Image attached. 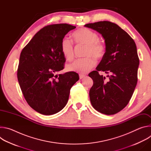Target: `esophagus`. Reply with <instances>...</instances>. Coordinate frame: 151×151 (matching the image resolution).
Masks as SVG:
<instances>
[{"instance_id":"34e87169","label":"esophagus","mask_w":151,"mask_h":151,"mask_svg":"<svg viewBox=\"0 0 151 151\" xmlns=\"http://www.w3.org/2000/svg\"><path fill=\"white\" fill-rule=\"evenodd\" d=\"M85 76V75H82V74H80L79 75V79H82V78H83Z\"/></svg>"}]
</instances>
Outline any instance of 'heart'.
<instances>
[{"label":"heart","mask_w":151,"mask_h":151,"mask_svg":"<svg viewBox=\"0 0 151 151\" xmlns=\"http://www.w3.org/2000/svg\"><path fill=\"white\" fill-rule=\"evenodd\" d=\"M73 37L78 44L87 45L83 58L75 60L67 66L69 71L85 73L96 65V60L101 59L105 54V45L99 39V35L94 31L87 28H81L75 31ZM61 52L68 60L74 57V47L72 41L68 38L63 39L61 43Z\"/></svg>","instance_id":"heart-1"}]
</instances>
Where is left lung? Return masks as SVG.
Here are the masks:
<instances>
[{"label":"left lung","instance_id":"8db88e82","mask_svg":"<svg viewBox=\"0 0 151 151\" xmlns=\"http://www.w3.org/2000/svg\"><path fill=\"white\" fill-rule=\"evenodd\" d=\"M100 33L104 39L106 52L100 63L88 74L93 80L90 90L94 108L105 115L122 110L130 101L137 82L139 58L135 42L117 24L107 21L84 26ZM99 71L110 74L105 77Z\"/></svg>","mask_w":151,"mask_h":151}]
</instances>
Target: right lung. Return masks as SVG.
Wrapping results in <instances>:
<instances>
[{
  "mask_svg": "<svg viewBox=\"0 0 151 151\" xmlns=\"http://www.w3.org/2000/svg\"><path fill=\"white\" fill-rule=\"evenodd\" d=\"M75 28L68 24L45 26L21 52L17 70L20 88L29 105L40 114L50 115L62 110L70 88L79 79L75 72L56 75L64 69L66 61L61 41Z\"/></svg>",
  "mask_w": 151,
  "mask_h": 151,
  "instance_id": "add662e5",
  "label": "right lung"
}]
</instances>
